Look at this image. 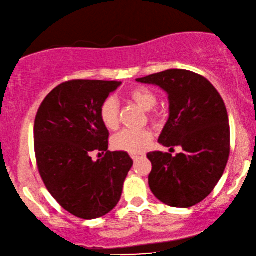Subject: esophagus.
<instances>
[{"label":"esophagus","instance_id":"34e87169","mask_svg":"<svg viewBox=\"0 0 256 256\" xmlns=\"http://www.w3.org/2000/svg\"><path fill=\"white\" fill-rule=\"evenodd\" d=\"M140 157H142L140 154H131V158H132V160H134V162H136V160H138L139 158H140Z\"/></svg>","mask_w":256,"mask_h":256}]
</instances>
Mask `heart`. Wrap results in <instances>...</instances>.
<instances>
[{"mask_svg": "<svg viewBox=\"0 0 256 256\" xmlns=\"http://www.w3.org/2000/svg\"><path fill=\"white\" fill-rule=\"evenodd\" d=\"M128 99L148 111V118L154 125H160L164 119L160 110L156 108L158 98L154 90L148 87H136L128 93ZM99 117L102 125L110 131L119 128V105L112 96L106 98L99 108ZM152 142V134L148 128L143 130H124L112 138V146L117 151L136 154L146 150Z\"/></svg>", "mask_w": 256, "mask_h": 256, "instance_id": "1", "label": "heart"}]
</instances>
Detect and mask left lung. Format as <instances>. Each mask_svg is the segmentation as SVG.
I'll use <instances>...</instances> for the list:
<instances>
[{"label": "left lung", "mask_w": 256, "mask_h": 256, "mask_svg": "<svg viewBox=\"0 0 256 256\" xmlns=\"http://www.w3.org/2000/svg\"><path fill=\"white\" fill-rule=\"evenodd\" d=\"M136 80L168 93L170 116L158 142L182 148L174 157L148 152L151 192L174 208L202 202L218 183L230 154V128L222 96L204 76L186 70H168Z\"/></svg>", "instance_id": "1"}]
</instances>
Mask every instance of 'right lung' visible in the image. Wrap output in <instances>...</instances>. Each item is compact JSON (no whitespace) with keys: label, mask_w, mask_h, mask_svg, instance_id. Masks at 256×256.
I'll list each match as a JSON object with an SVG mask.
<instances>
[{"label":"right lung","mask_w":256,"mask_h":256,"mask_svg":"<svg viewBox=\"0 0 256 256\" xmlns=\"http://www.w3.org/2000/svg\"><path fill=\"white\" fill-rule=\"evenodd\" d=\"M119 82L70 80L41 102L34 122V150L47 190L64 210L93 220L111 212L134 160L108 151V131L99 117L102 102ZM93 150L104 157L94 162Z\"/></svg>","instance_id":"add662e5"}]
</instances>
